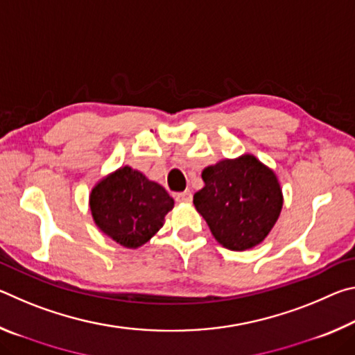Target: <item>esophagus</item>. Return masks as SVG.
<instances>
[{"instance_id": "obj_1", "label": "esophagus", "mask_w": 355, "mask_h": 355, "mask_svg": "<svg viewBox=\"0 0 355 355\" xmlns=\"http://www.w3.org/2000/svg\"><path fill=\"white\" fill-rule=\"evenodd\" d=\"M175 200L180 203H191L192 202V194L191 191H184V192H180V194L175 196Z\"/></svg>"}]
</instances>
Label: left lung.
Instances as JSON below:
<instances>
[{
  "label": "left lung",
  "mask_w": 355,
  "mask_h": 355,
  "mask_svg": "<svg viewBox=\"0 0 355 355\" xmlns=\"http://www.w3.org/2000/svg\"><path fill=\"white\" fill-rule=\"evenodd\" d=\"M202 180L205 186L194 194V205L216 241L239 252L268 238L284 207L279 178L271 167L244 153L205 167Z\"/></svg>",
  "instance_id": "1"
}]
</instances>
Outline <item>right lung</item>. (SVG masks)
Returning a JSON list of instances; mask_svg holds the SVG:
<instances>
[{"instance_id":"add662e5","label":"right lung","mask_w":355,"mask_h":355,"mask_svg":"<svg viewBox=\"0 0 355 355\" xmlns=\"http://www.w3.org/2000/svg\"><path fill=\"white\" fill-rule=\"evenodd\" d=\"M89 208L101 233L123 248L137 249L164 225L173 199L141 171L122 166L94 184Z\"/></svg>"}]
</instances>
